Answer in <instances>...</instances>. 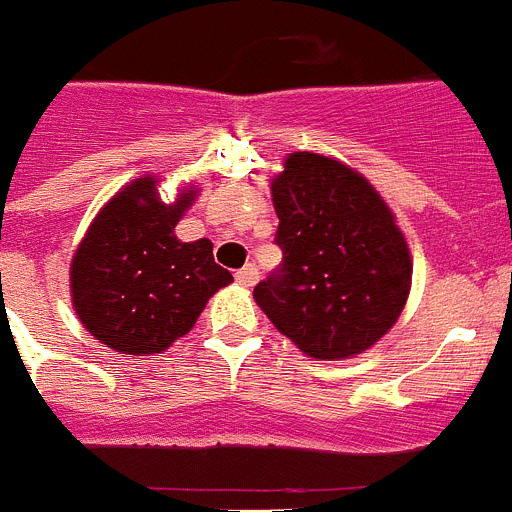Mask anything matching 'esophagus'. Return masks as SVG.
<instances>
[{
    "mask_svg": "<svg viewBox=\"0 0 512 512\" xmlns=\"http://www.w3.org/2000/svg\"><path fill=\"white\" fill-rule=\"evenodd\" d=\"M235 282L243 284V287H253V284L259 282V269L253 264L243 266L241 271H235Z\"/></svg>",
    "mask_w": 512,
    "mask_h": 512,
    "instance_id": "obj_1",
    "label": "esophagus"
}]
</instances>
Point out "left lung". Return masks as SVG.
Segmentation results:
<instances>
[{
    "label": "left lung",
    "mask_w": 512,
    "mask_h": 512,
    "mask_svg": "<svg viewBox=\"0 0 512 512\" xmlns=\"http://www.w3.org/2000/svg\"><path fill=\"white\" fill-rule=\"evenodd\" d=\"M271 197L284 256L253 300L312 359L364 354L397 323L413 282L395 215L359 171L310 151L289 153Z\"/></svg>",
    "instance_id": "left-lung-1"
}]
</instances>
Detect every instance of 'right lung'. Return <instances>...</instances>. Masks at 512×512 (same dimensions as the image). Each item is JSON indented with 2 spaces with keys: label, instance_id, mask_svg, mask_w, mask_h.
I'll use <instances>...</instances> for the list:
<instances>
[{
  "label": "right lung",
  "instance_id": "right-lung-1",
  "mask_svg": "<svg viewBox=\"0 0 512 512\" xmlns=\"http://www.w3.org/2000/svg\"><path fill=\"white\" fill-rule=\"evenodd\" d=\"M194 197L189 187L166 205L156 179L140 176L92 220L71 259V302L99 343L130 356L161 354L233 282L207 238L182 243L174 235Z\"/></svg>",
  "mask_w": 512,
  "mask_h": 512
}]
</instances>
